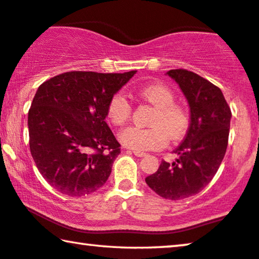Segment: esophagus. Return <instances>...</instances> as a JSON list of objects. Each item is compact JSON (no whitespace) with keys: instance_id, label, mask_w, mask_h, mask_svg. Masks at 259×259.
Masks as SVG:
<instances>
[{"instance_id":"34e87169","label":"esophagus","mask_w":259,"mask_h":259,"mask_svg":"<svg viewBox=\"0 0 259 259\" xmlns=\"http://www.w3.org/2000/svg\"><path fill=\"white\" fill-rule=\"evenodd\" d=\"M132 153L135 155V156H138V157H142V156H145V155H146V153L139 152V150H132Z\"/></svg>"}]
</instances>
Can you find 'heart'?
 Segmentation results:
<instances>
[{
    "label": "heart",
    "mask_w": 259,
    "mask_h": 259,
    "mask_svg": "<svg viewBox=\"0 0 259 259\" xmlns=\"http://www.w3.org/2000/svg\"><path fill=\"white\" fill-rule=\"evenodd\" d=\"M138 95L155 110L148 128L130 126L119 134V140L127 148L134 150H155L164 147L171 140L184 135L189 127V113L184 106L175 101V94L162 83H153L138 90ZM131 116V105L122 94L111 97L107 104V117L114 125H124Z\"/></svg>",
    "instance_id": "1"
}]
</instances>
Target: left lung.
Segmentation results:
<instances>
[{
    "label": "left lung",
    "mask_w": 259,
    "mask_h": 259,
    "mask_svg": "<svg viewBox=\"0 0 259 259\" xmlns=\"http://www.w3.org/2000/svg\"><path fill=\"white\" fill-rule=\"evenodd\" d=\"M168 76L180 85L190 106V126L174 150L176 162L162 161L146 178L147 185L162 198L180 200L200 192L224 160L232 112L222 91L193 71L172 69Z\"/></svg>",
    "instance_id": "8db88e82"
}]
</instances>
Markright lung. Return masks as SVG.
Wrapping results in <instances>:
<instances>
[{"instance_id": "add662e5", "label": "right lung", "mask_w": 259, "mask_h": 259, "mask_svg": "<svg viewBox=\"0 0 259 259\" xmlns=\"http://www.w3.org/2000/svg\"><path fill=\"white\" fill-rule=\"evenodd\" d=\"M137 70L68 71L39 87L27 116L30 150L46 182L69 197L105 184L120 145L106 124L107 104Z\"/></svg>"}]
</instances>
